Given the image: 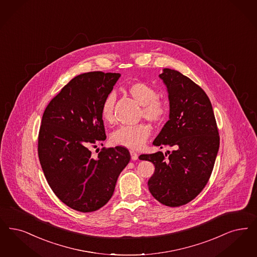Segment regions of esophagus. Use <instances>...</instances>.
Here are the masks:
<instances>
[{"label": "esophagus", "instance_id": "1", "mask_svg": "<svg viewBox=\"0 0 257 257\" xmlns=\"http://www.w3.org/2000/svg\"><path fill=\"white\" fill-rule=\"evenodd\" d=\"M130 155H131V159H132L133 161H137V160H138L139 155L137 154L135 151L131 150V151H130Z\"/></svg>", "mask_w": 257, "mask_h": 257}]
</instances>
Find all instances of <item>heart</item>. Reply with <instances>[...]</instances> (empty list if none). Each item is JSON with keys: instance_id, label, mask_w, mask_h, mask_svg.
Here are the masks:
<instances>
[{"instance_id": "1", "label": "heart", "mask_w": 257, "mask_h": 257, "mask_svg": "<svg viewBox=\"0 0 257 257\" xmlns=\"http://www.w3.org/2000/svg\"><path fill=\"white\" fill-rule=\"evenodd\" d=\"M124 91L137 102L143 105L142 115L144 118L156 124L165 120L168 113V105L165 100L157 97V92L152 86L141 81H135L129 83L124 88ZM114 104L115 95L113 93L108 94L101 106V116L105 123L114 122ZM150 135L151 129L146 124L124 125L112 134L111 141L115 145L136 150L144 147Z\"/></svg>"}]
</instances>
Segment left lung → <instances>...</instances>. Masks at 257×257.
I'll use <instances>...</instances> for the list:
<instances>
[{
	"label": "left lung",
	"mask_w": 257,
	"mask_h": 257,
	"mask_svg": "<svg viewBox=\"0 0 257 257\" xmlns=\"http://www.w3.org/2000/svg\"><path fill=\"white\" fill-rule=\"evenodd\" d=\"M169 99V120L153 144L167 151L141 155L153 163L155 172L148 188L156 200L167 206L192 201L207 184L219 150L220 138L212 105L204 90L190 78L171 69H164Z\"/></svg>",
	"instance_id": "8db88e82"
}]
</instances>
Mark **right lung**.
<instances>
[{"label":"right lung","mask_w":257,"mask_h":257,"mask_svg":"<svg viewBox=\"0 0 257 257\" xmlns=\"http://www.w3.org/2000/svg\"><path fill=\"white\" fill-rule=\"evenodd\" d=\"M120 77L91 72L72 78L47 106L38 137L42 169L54 194L80 212H92L113 196L129 151L108 148L93 158L89 146L106 140L101 106Z\"/></svg>","instance_id":"right-lung-1"}]
</instances>
